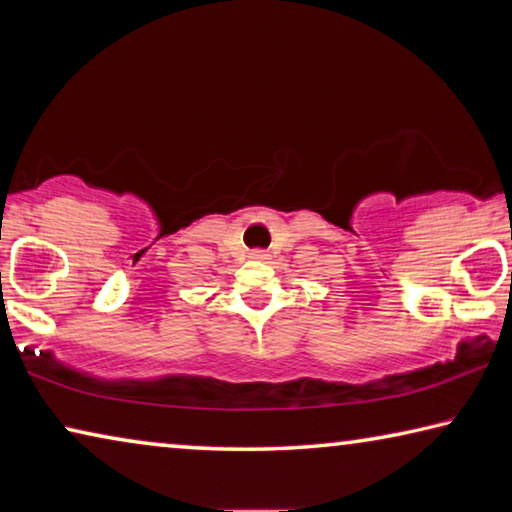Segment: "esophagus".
Masks as SVG:
<instances>
[{"instance_id":"1","label":"esophagus","mask_w":512,"mask_h":512,"mask_svg":"<svg viewBox=\"0 0 512 512\" xmlns=\"http://www.w3.org/2000/svg\"><path fill=\"white\" fill-rule=\"evenodd\" d=\"M250 257H253V259H268V253H266V250H253Z\"/></svg>"}]
</instances>
